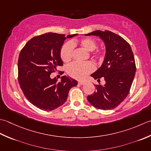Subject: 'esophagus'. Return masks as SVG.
<instances>
[{
    "instance_id": "34e87169",
    "label": "esophagus",
    "mask_w": 151,
    "mask_h": 151,
    "mask_svg": "<svg viewBox=\"0 0 151 151\" xmlns=\"http://www.w3.org/2000/svg\"><path fill=\"white\" fill-rule=\"evenodd\" d=\"M78 83L79 85H83L85 84V81H78Z\"/></svg>"
}]
</instances>
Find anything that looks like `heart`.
<instances>
[{
	"mask_svg": "<svg viewBox=\"0 0 151 151\" xmlns=\"http://www.w3.org/2000/svg\"><path fill=\"white\" fill-rule=\"evenodd\" d=\"M76 44L75 42H68L64 44L60 50V57L64 62L67 63L72 59L73 45ZM79 44L85 50L88 51H93L96 48V42L93 39L85 38L79 41ZM94 65L91 63L87 62L85 63L74 62L67 67V73L73 78L83 79L88 73L93 71Z\"/></svg>",
	"mask_w": 151,
	"mask_h": 151,
	"instance_id": "heart-1",
	"label": "heart"
}]
</instances>
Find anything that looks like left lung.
Segmentation results:
<instances>
[{
	"label": "left lung",
	"mask_w": 151,
	"mask_h": 151,
	"mask_svg": "<svg viewBox=\"0 0 151 151\" xmlns=\"http://www.w3.org/2000/svg\"><path fill=\"white\" fill-rule=\"evenodd\" d=\"M91 35L104 42L106 53L102 64L91 76L97 81L103 77L106 83L95 85L96 91L87 100L98 109H114L128 96L136 74L133 52L124 38L109 30H97L85 35Z\"/></svg>",
	"instance_id": "left-lung-1"
}]
</instances>
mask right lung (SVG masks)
Instances as JSON below:
<instances>
[{
  "mask_svg": "<svg viewBox=\"0 0 151 151\" xmlns=\"http://www.w3.org/2000/svg\"><path fill=\"white\" fill-rule=\"evenodd\" d=\"M60 34L48 32L34 37L21 51L18 59V80L24 96L34 106L52 111L67 100L70 89L78 81L69 76H62L60 81L50 75L63 65L60 50L66 38Z\"/></svg>",
  "mask_w": 151,
  "mask_h": 151,
  "instance_id": "add662e5",
  "label": "right lung"
}]
</instances>
